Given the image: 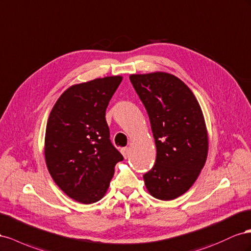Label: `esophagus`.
Masks as SVG:
<instances>
[{"mask_svg":"<svg viewBox=\"0 0 251 251\" xmlns=\"http://www.w3.org/2000/svg\"><path fill=\"white\" fill-rule=\"evenodd\" d=\"M121 152L122 154H123V156L125 157V159H127L128 156H129V152H130V149L128 147H125V148H122L121 149Z\"/></svg>","mask_w":251,"mask_h":251,"instance_id":"esophagus-1","label":"esophagus"}]
</instances>
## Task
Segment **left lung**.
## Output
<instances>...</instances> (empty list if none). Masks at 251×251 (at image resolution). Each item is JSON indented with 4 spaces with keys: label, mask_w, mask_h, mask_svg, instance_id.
I'll list each match as a JSON object with an SVG mask.
<instances>
[{
    "label": "left lung",
    "mask_w": 251,
    "mask_h": 251,
    "mask_svg": "<svg viewBox=\"0 0 251 251\" xmlns=\"http://www.w3.org/2000/svg\"><path fill=\"white\" fill-rule=\"evenodd\" d=\"M144 104L156 147L153 168L144 175L147 191L162 201L187 191L203 169L208 153L204 114L190 88L176 75H130Z\"/></svg>",
    "instance_id": "left-lung-1"
}]
</instances>
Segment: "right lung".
I'll list each match as a JSON object with an SVG mask.
<instances>
[{
  "instance_id": "add662e5",
  "label": "right lung",
  "mask_w": 251,
  "mask_h": 251,
  "mask_svg": "<svg viewBox=\"0 0 251 251\" xmlns=\"http://www.w3.org/2000/svg\"><path fill=\"white\" fill-rule=\"evenodd\" d=\"M123 76L99 77L63 92L47 121L44 154L54 183L82 204L100 201L123 160L109 140L105 112Z\"/></svg>"
}]
</instances>
